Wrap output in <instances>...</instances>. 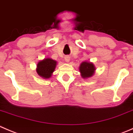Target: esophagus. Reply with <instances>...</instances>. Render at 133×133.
<instances>
[{"label": "esophagus", "instance_id": "esophagus-1", "mask_svg": "<svg viewBox=\"0 0 133 133\" xmlns=\"http://www.w3.org/2000/svg\"><path fill=\"white\" fill-rule=\"evenodd\" d=\"M64 60H65V61L66 62H69V61H70V57H69V56H66V57H65V58H64Z\"/></svg>", "mask_w": 133, "mask_h": 133}]
</instances>
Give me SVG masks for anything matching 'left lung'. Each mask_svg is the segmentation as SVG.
I'll return each instance as SVG.
<instances>
[{"mask_svg": "<svg viewBox=\"0 0 133 133\" xmlns=\"http://www.w3.org/2000/svg\"><path fill=\"white\" fill-rule=\"evenodd\" d=\"M96 68L91 62L84 61L80 64L79 71L83 78H89L92 77L95 73Z\"/></svg>", "mask_w": 133, "mask_h": 133, "instance_id": "left-lung-1", "label": "left lung"}]
</instances>
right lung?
Masks as SVG:
<instances>
[{"label": "right lung", "mask_w": 133, "mask_h": 133, "mask_svg": "<svg viewBox=\"0 0 133 133\" xmlns=\"http://www.w3.org/2000/svg\"><path fill=\"white\" fill-rule=\"evenodd\" d=\"M57 62L51 58H45L40 60L37 65V73L44 79L51 77L57 66Z\"/></svg>", "instance_id": "1"}]
</instances>
